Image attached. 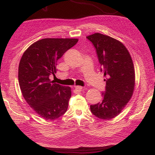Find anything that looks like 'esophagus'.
<instances>
[{
    "instance_id": "esophagus-1",
    "label": "esophagus",
    "mask_w": 155,
    "mask_h": 155,
    "mask_svg": "<svg viewBox=\"0 0 155 155\" xmlns=\"http://www.w3.org/2000/svg\"><path fill=\"white\" fill-rule=\"evenodd\" d=\"M74 88L75 90H77L78 91H81L83 90V87H81V86H75Z\"/></svg>"
}]
</instances>
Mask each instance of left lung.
I'll return each instance as SVG.
<instances>
[{"mask_svg": "<svg viewBox=\"0 0 155 155\" xmlns=\"http://www.w3.org/2000/svg\"><path fill=\"white\" fill-rule=\"evenodd\" d=\"M96 48L101 71L106 77L102 101L90 105L96 117L111 120L119 115L133 96L135 74L132 58L125 46L108 35L96 33L87 37Z\"/></svg>", "mask_w": 155, "mask_h": 155, "instance_id": "1", "label": "left lung"}]
</instances>
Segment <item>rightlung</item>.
Segmentation results:
<instances>
[{
  "label": "right lung",
  "mask_w": 155,
  "mask_h": 155,
  "mask_svg": "<svg viewBox=\"0 0 155 155\" xmlns=\"http://www.w3.org/2000/svg\"><path fill=\"white\" fill-rule=\"evenodd\" d=\"M78 39L45 38L37 41L23 53L18 67V81L28 105L45 120H55L66 112L71 88L51 81L57 72V61Z\"/></svg>",
  "instance_id": "right-lung-1"
}]
</instances>
